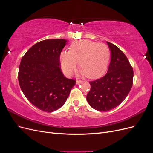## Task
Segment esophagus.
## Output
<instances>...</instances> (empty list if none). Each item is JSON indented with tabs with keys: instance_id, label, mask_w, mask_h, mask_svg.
<instances>
[{
	"instance_id": "34e87169",
	"label": "esophagus",
	"mask_w": 153,
	"mask_h": 153,
	"mask_svg": "<svg viewBox=\"0 0 153 153\" xmlns=\"http://www.w3.org/2000/svg\"><path fill=\"white\" fill-rule=\"evenodd\" d=\"M82 82V80H77L76 81V84H77V85H78V84H81V83Z\"/></svg>"
}]
</instances>
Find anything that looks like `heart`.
<instances>
[{
  "label": "heart",
  "instance_id": "obj_1",
  "mask_svg": "<svg viewBox=\"0 0 153 153\" xmlns=\"http://www.w3.org/2000/svg\"><path fill=\"white\" fill-rule=\"evenodd\" d=\"M110 57V49L106 44L84 39L71 43L69 52L62 51L59 60L66 75H71L78 62L79 73L94 79L105 73Z\"/></svg>",
  "mask_w": 153,
  "mask_h": 153
}]
</instances>
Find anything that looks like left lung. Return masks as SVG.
Masks as SVG:
<instances>
[{"instance_id": "1", "label": "left lung", "mask_w": 153, "mask_h": 153, "mask_svg": "<svg viewBox=\"0 0 153 153\" xmlns=\"http://www.w3.org/2000/svg\"><path fill=\"white\" fill-rule=\"evenodd\" d=\"M111 51L107 73L100 79L90 82L87 100L92 108L106 112L121 104L133 85V71L126 55L115 45L106 41Z\"/></svg>"}]
</instances>
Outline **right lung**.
<instances>
[{
  "instance_id": "obj_1",
  "label": "right lung",
  "mask_w": 153,
  "mask_h": 153,
  "mask_svg": "<svg viewBox=\"0 0 153 153\" xmlns=\"http://www.w3.org/2000/svg\"><path fill=\"white\" fill-rule=\"evenodd\" d=\"M68 40L46 39L37 43L23 56L18 82L26 98L36 107L52 112L65 103L76 81L64 76L59 57Z\"/></svg>"
}]
</instances>
